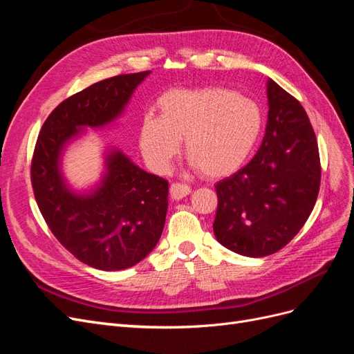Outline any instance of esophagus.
<instances>
[{
  "label": "esophagus",
  "mask_w": 354,
  "mask_h": 354,
  "mask_svg": "<svg viewBox=\"0 0 354 354\" xmlns=\"http://www.w3.org/2000/svg\"><path fill=\"white\" fill-rule=\"evenodd\" d=\"M191 188L187 184H180V182H174L170 185V197L174 200H182L184 197L189 196Z\"/></svg>",
  "instance_id": "1"
}]
</instances>
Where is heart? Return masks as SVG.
Masks as SVG:
<instances>
[{"mask_svg": "<svg viewBox=\"0 0 354 354\" xmlns=\"http://www.w3.org/2000/svg\"><path fill=\"white\" fill-rule=\"evenodd\" d=\"M158 116L140 123V148L165 170L185 140V156L200 174L222 178L247 160L261 132V111L252 98L226 88L174 89L157 101Z\"/></svg>", "mask_w": 354, "mask_h": 354, "instance_id": "obj_1", "label": "heart"}]
</instances>
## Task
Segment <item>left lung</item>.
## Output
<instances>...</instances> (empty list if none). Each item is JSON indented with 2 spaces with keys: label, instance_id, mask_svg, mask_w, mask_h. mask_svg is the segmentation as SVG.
<instances>
[{
  "label": "left lung",
  "instance_id": "obj_1",
  "mask_svg": "<svg viewBox=\"0 0 354 354\" xmlns=\"http://www.w3.org/2000/svg\"><path fill=\"white\" fill-rule=\"evenodd\" d=\"M263 141L243 169L216 184V239L231 252H279L309 219L321 187V158L309 116L287 91L268 81Z\"/></svg>",
  "mask_w": 354,
  "mask_h": 354
}]
</instances>
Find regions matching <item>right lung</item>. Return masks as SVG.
Returning <instances> with one entry per match:
<instances>
[{"mask_svg":"<svg viewBox=\"0 0 354 354\" xmlns=\"http://www.w3.org/2000/svg\"><path fill=\"white\" fill-rule=\"evenodd\" d=\"M148 75L113 76L66 98L44 122L33 150L30 180L45 222L67 252L95 269L122 270L148 256L163 232L169 184L111 150L101 184L76 194L62 176L60 156L81 128L120 116Z\"/></svg>","mask_w":354,"mask_h":354,"instance_id":"obj_1","label":"right lung"}]
</instances>
